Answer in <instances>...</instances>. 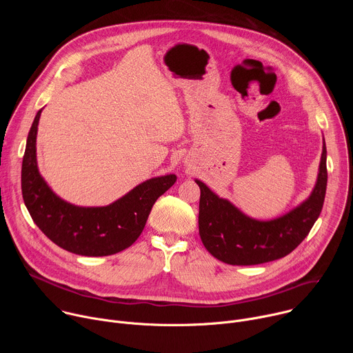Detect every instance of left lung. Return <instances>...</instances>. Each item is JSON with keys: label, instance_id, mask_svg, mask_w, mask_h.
I'll return each instance as SVG.
<instances>
[{"label": "left lung", "instance_id": "left-lung-1", "mask_svg": "<svg viewBox=\"0 0 353 353\" xmlns=\"http://www.w3.org/2000/svg\"><path fill=\"white\" fill-rule=\"evenodd\" d=\"M198 226L205 248L230 265H257L279 260L305 240L323 210L327 190V149L323 146L317 184L303 204L268 222L251 219L229 201L215 195L203 181Z\"/></svg>", "mask_w": 353, "mask_h": 353}]
</instances>
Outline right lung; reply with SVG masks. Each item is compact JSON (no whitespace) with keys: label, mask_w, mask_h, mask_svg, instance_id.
<instances>
[{"label":"right lung","mask_w":353,"mask_h":353,"mask_svg":"<svg viewBox=\"0 0 353 353\" xmlns=\"http://www.w3.org/2000/svg\"><path fill=\"white\" fill-rule=\"evenodd\" d=\"M40 113L30 127L22 162V196L33 222L53 243L78 256L102 257L125 250L142 233L155 201L177 177L168 174L146 180L108 207L71 205L39 174L36 134Z\"/></svg>","instance_id":"1"}]
</instances>
